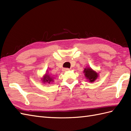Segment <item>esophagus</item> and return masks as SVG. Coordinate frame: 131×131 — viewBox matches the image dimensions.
I'll return each instance as SVG.
<instances>
[{"label": "esophagus", "mask_w": 131, "mask_h": 131, "mask_svg": "<svg viewBox=\"0 0 131 131\" xmlns=\"http://www.w3.org/2000/svg\"><path fill=\"white\" fill-rule=\"evenodd\" d=\"M69 70H70V69H68V68H65V69H63V71H69Z\"/></svg>", "instance_id": "34e87169"}]
</instances>
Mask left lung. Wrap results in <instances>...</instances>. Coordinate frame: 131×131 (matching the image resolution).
Instances as JSON below:
<instances>
[{"label": "left lung", "mask_w": 131, "mask_h": 131, "mask_svg": "<svg viewBox=\"0 0 131 131\" xmlns=\"http://www.w3.org/2000/svg\"><path fill=\"white\" fill-rule=\"evenodd\" d=\"M83 73L84 75L89 82H94L99 77V74L97 73L95 71L92 70L91 68H85Z\"/></svg>", "instance_id": "8db88e82"}]
</instances>
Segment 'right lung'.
Segmentation results:
<instances>
[{"label": "right lung", "mask_w": 131, "mask_h": 131, "mask_svg": "<svg viewBox=\"0 0 131 131\" xmlns=\"http://www.w3.org/2000/svg\"><path fill=\"white\" fill-rule=\"evenodd\" d=\"M42 81L44 83H48L49 84V83L51 82H53V78L50 77V75L48 74H46L45 75H44V76L43 78Z\"/></svg>", "instance_id": "add662e5"}]
</instances>
